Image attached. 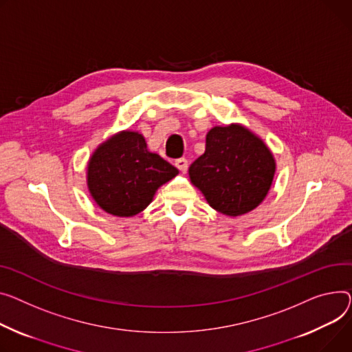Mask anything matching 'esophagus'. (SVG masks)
Instances as JSON below:
<instances>
[{
  "label": "esophagus",
  "mask_w": 352,
  "mask_h": 352,
  "mask_svg": "<svg viewBox=\"0 0 352 352\" xmlns=\"http://www.w3.org/2000/svg\"><path fill=\"white\" fill-rule=\"evenodd\" d=\"M175 167L184 174V173H186V170H188V161H186L185 158H178L175 161Z\"/></svg>",
  "instance_id": "34e87169"
}]
</instances>
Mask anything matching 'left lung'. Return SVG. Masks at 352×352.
Returning a JSON list of instances; mask_svg holds the SVG:
<instances>
[{
    "mask_svg": "<svg viewBox=\"0 0 352 352\" xmlns=\"http://www.w3.org/2000/svg\"><path fill=\"white\" fill-rule=\"evenodd\" d=\"M274 173L276 160L270 148L239 123L210 129L205 153L188 171L209 206L226 217H241L259 206Z\"/></svg>",
    "mask_w": 352,
    "mask_h": 352,
    "instance_id": "obj_1",
    "label": "left lung"
}]
</instances>
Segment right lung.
Segmentation results:
<instances>
[{"label":"right lung","instance_id":"obj_1","mask_svg":"<svg viewBox=\"0 0 352 352\" xmlns=\"http://www.w3.org/2000/svg\"><path fill=\"white\" fill-rule=\"evenodd\" d=\"M178 170L147 148L138 131L113 134L93 151L86 182L90 197L104 212L129 218L144 210L161 185Z\"/></svg>","mask_w":352,"mask_h":352}]
</instances>
